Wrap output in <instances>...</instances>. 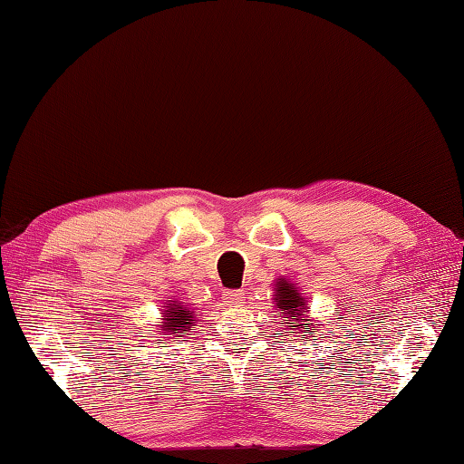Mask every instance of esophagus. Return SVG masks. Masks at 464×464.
Listing matches in <instances>:
<instances>
[{
	"label": "esophagus",
	"instance_id": "esophagus-1",
	"mask_svg": "<svg viewBox=\"0 0 464 464\" xmlns=\"http://www.w3.org/2000/svg\"><path fill=\"white\" fill-rule=\"evenodd\" d=\"M225 299L229 305H243L245 304V294L241 289H233V292H227Z\"/></svg>",
	"mask_w": 464,
	"mask_h": 464
}]
</instances>
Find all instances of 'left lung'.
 <instances>
[{
    "instance_id": "left-lung-1",
    "label": "left lung",
    "mask_w": 464,
    "mask_h": 464,
    "mask_svg": "<svg viewBox=\"0 0 464 464\" xmlns=\"http://www.w3.org/2000/svg\"><path fill=\"white\" fill-rule=\"evenodd\" d=\"M274 299L276 307L281 317H285L284 324H287L289 334H304L305 342L314 338L312 332V320H307V314H310V305H307V299L299 294V287L285 277L276 279L274 284ZM317 325V324H314Z\"/></svg>"
}]
</instances>
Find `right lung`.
Listing matches in <instances>:
<instances>
[{"label": "right lung", "mask_w": 464, "mask_h": 464, "mask_svg": "<svg viewBox=\"0 0 464 464\" xmlns=\"http://www.w3.org/2000/svg\"><path fill=\"white\" fill-rule=\"evenodd\" d=\"M160 320V335H167V338H183L197 322L193 310H188V307H185L180 302H172L170 297L167 299L165 305H162Z\"/></svg>", "instance_id": "1"}]
</instances>
